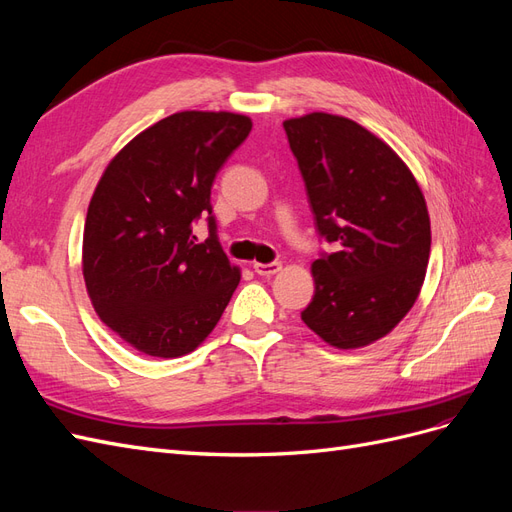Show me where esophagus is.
<instances>
[{
	"mask_svg": "<svg viewBox=\"0 0 512 512\" xmlns=\"http://www.w3.org/2000/svg\"><path fill=\"white\" fill-rule=\"evenodd\" d=\"M254 271L258 275H275L277 271H282L280 262H267V265H262V262H254Z\"/></svg>",
	"mask_w": 512,
	"mask_h": 512,
	"instance_id": "34e87169",
	"label": "esophagus"
}]
</instances>
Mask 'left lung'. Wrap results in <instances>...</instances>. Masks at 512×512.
Here are the masks:
<instances>
[{"label": "left lung", "mask_w": 512, "mask_h": 512, "mask_svg": "<svg viewBox=\"0 0 512 512\" xmlns=\"http://www.w3.org/2000/svg\"><path fill=\"white\" fill-rule=\"evenodd\" d=\"M309 207L337 252L312 265L301 320L329 346L374 344L404 318L425 282L431 226L406 162L359 123L309 113L284 121Z\"/></svg>", "instance_id": "left-lung-1"}]
</instances>
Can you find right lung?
<instances>
[{"instance_id":"add662e5","label":"right lung","mask_w":512,"mask_h":512,"mask_svg":"<svg viewBox=\"0 0 512 512\" xmlns=\"http://www.w3.org/2000/svg\"><path fill=\"white\" fill-rule=\"evenodd\" d=\"M252 130L237 113L183 111L143 130L108 162L83 232L91 305L134 350L177 359L205 342L241 282L215 235L211 185ZM209 214L212 235L191 232Z\"/></svg>"}]
</instances>
